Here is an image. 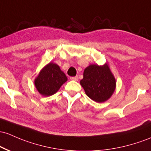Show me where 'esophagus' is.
I'll return each mask as SVG.
<instances>
[{"label": "esophagus", "mask_w": 151, "mask_h": 151, "mask_svg": "<svg viewBox=\"0 0 151 151\" xmlns=\"http://www.w3.org/2000/svg\"><path fill=\"white\" fill-rule=\"evenodd\" d=\"M70 79H71V80H74V81H78L79 78H78V77H77V76H76V77H70Z\"/></svg>", "instance_id": "1"}]
</instances>
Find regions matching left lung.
Masks as SVG:
<instances>
[{"instance_id":"8db88e82","label":"left lung","mask_w":151,"mask_h":151,"mask_svg":"<svg viewBox=\"0 0 151 151\" xmlns=\"http://www.w3.org/2000/svg\"><path fill=\"white\" fill-rule=\"evenodd\" d=\"M80 84L89 98L97 102H104L115 92L116 82L108 64H90L84 69Z\"/></svg>"}]
</instances>
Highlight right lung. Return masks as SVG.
Wrapping results in <instances>:
<instances>
[{"instance_id":"right-lung-1","label":"right lung","mask_w":151,"mask_h":151,"mask_svg":"<svg viewBox=\"0 0 151 151\" xmlns=\"http://www.w3.org/2000/svg\"><path fill=\"white\" fill-rule=\"evenodd\" d=\"M67 77L59 66L50 62L45 66L34 80L36 88L43 96H51L67 82Z\"/></svg>"}]
</instances>
